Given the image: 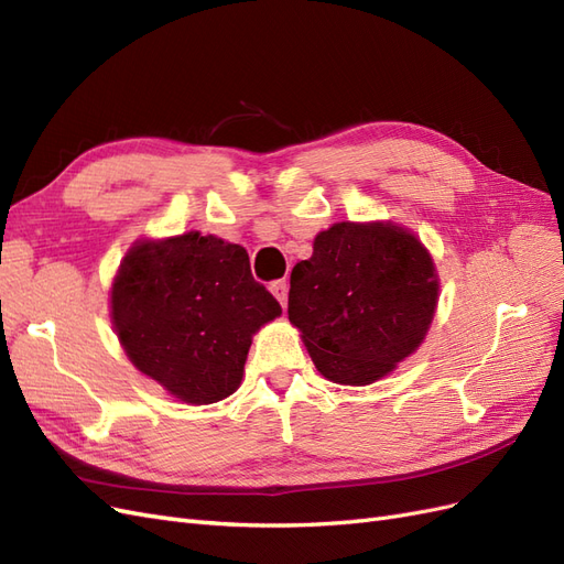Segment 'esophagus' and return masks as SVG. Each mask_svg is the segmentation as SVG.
<instances>
[{
	"label": "esophagus",
	"mask_w": 564,
	"mask_h": 564,
	"mask_svg": "<svg viewBox=\"0 0 564 564\" xmlns=\"http://www.w3.org/2000/svg\"><path fill=\"white\" fill-rule=\"evenodd\" d=\"M270 292L275 294V299L280 301V305L284 308V305H286V296H289V284H286L284 280L272 282V284H270Z\"/></svg>",
	"instance_id": "obj_1"
}]
</instances>
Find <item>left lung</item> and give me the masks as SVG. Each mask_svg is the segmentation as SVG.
I'll list each match as a JSON object with an SVG mask.
<instances>
[{"label": "left lung", "instance_id": "left-lung-1", "mask_svg": "<svg viewBox=\"0 0 564 564\" xmlns=\"http://www.w3.org/2000/svg\"><path fill=\"white\" fill-rule=\"evenodd\" d=\"M437 272L416 235L395 224H334L292 270L289 319L317 371L340 386L383 379L429 334Z\"/></svg>", "mask_w": 564, "mask_h": 564}]
</instances>
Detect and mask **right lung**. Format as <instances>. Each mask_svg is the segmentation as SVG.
<instances>
[{
  "label": "right lung",
  "instance_id": "add662e5",
  "mask_svg": "<svg viewBox=\"0 0 564 564\" xmlns=\"http://www.w3.org/2000/svg\"><path fill=\"white\" fill-rule=\"evenodd\" d=\"M282 313L249 253L191 230L135 242L112 282L110 315L133 367L187 404L237 390L251 336Z\"/></svg>",
  "mask_w": 564,
  "mask_h": 564
}]
</instances>
